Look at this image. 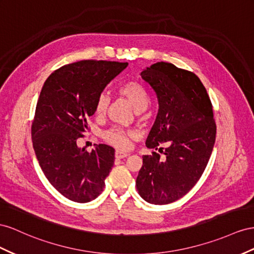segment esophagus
Masks as SVG:
<instances>
[{
    "label": "esophagus",
    "instance_id": "1",
    "mask_svg": "<svg viewBox=\"0 0 254 254\" xmlns=\"http://www.w3.org/2000/svg\"><path fill=\"white\" fill-rule=\"evenodd\" d=\"M128 155L129 154L124 153V152H121V150H116V152H115V158L122 159V158H125V157H127Z\"/></svg>",
    "mask_w": 254,
    "mask_h": 254
}]
</instances>
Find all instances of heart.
Returning a JSON list of instances; mask_svg holds the SVG:
<instances>
[{"instance_id":"b5f03b06","label":"heart","mask_w":254,"mask_h":254,"mask_svg":"<svg viewBox=\"0 0 254 254\" xmlns=\"http://www.w3.org/2000/svg\"><path fill=\"white\" fill-rule=\"evenodd\" d=\"M119 92L121 95L127 98V100L131 104V106L135 110H140V109L146 108L148 104V96L144 87L135 81H127L123 83L119 87ZM109 105V96L105 93L99 95V97L96 101L95 111L97 114L102 115L107 111V108ZM134 132L131 130H125L121 128H113L108 130L105 132L104 136L105 139L113 144L119 148H127L129 145V139L132 138Z\"/></svg>"}]
</instances>
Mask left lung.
Instances as JSON below:
<instances>
[{
    "label": "left lung",
    "instance_id": "8db88e82",
    "mask_svg": "<svg viewBox=\"0 0 254 254\" xmlns=\"http://www.w3.org/2000/svg\"><path fill=\"white\" fill-rule=\"evenodd\" d=\"M158 102L146 147L167 143L164 159L143 156L135 187L150 204L172 203L192 189L206 168L216 140V124L206 90L193 72L158 62L141 72ZM162 152V148H159Z\"/></svg>",
    "mask_w": 254,
    "mask_h": 254
}]
</instances>
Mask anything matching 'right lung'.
Masks as SVG:
<instances>
[{
    "instance_id": "right-lung-1",
    "label": "right lung",
    "mask_w": 254,
    "mask_h": 254,
    "mask_svg": "<svg viewBox=\"0 0 254 254\" xmlns=\"http://www.w3.org/2000/svg\"><path fill=\"white\" fill-rule=\"evenodd\" d=\"M128 63L81 61L53 71L42 88L32 125L33 147L44 174L61 194L78 203L97 197L114 164L113 147L91 153L77 140L88 129L99 95Z\"/></svg>"
}]
</instances>
